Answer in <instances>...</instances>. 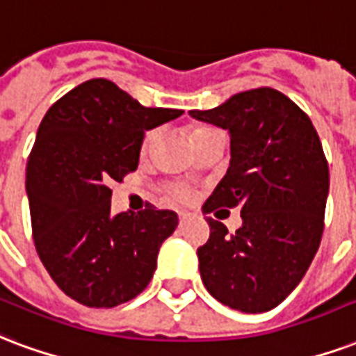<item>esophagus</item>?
Instances as JSON below:
<instances>
[{
    "label": "esophagus",
    "instance_id": "esophagus-1",
    "mask_svg": "<svg viewBox=\"0 0 356 356\" xmlns=\"http://www.w3.org/2000/svg\"><path fill=\"white\" fill-rule=\"evenodd\" d=\"M188 218H191V213H186V211L179 213V222H181V225H183V222H186Z\"/></svg>",
    "mask_w": 356,
    "mask_h": 356
}]
</instances>
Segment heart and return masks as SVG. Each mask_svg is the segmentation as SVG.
Returning <instances> with one entry per match:
<instances>
[{"label": "heart", "mask_w": 356, "mask_h": 356, "mask_svg": "<svg viewBox=\"0 0 356 356\" xmlns=\"http://www.w3.org/2000/svg\"><path fill=\"white\" fill-rule=\"evenodd\" d=\"M217 128H211V126H196L194 130H192V141L196 143V141H200L202 138H205V136H209L211 131H215ZM154 138H156V131L151 130L145 134L143 138V145H141V149H143V152H147L149 149H151L152 141H154ZM170 196L173 200H177V202H188L191 200V191L188 188H185V186H175L173 191L170 192Z\"/></svg>", "instance_id": "b5f03b06"}]
</instances>
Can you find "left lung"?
<instances>
[{"instance_id": "obj_1", "label": "left lung", "mask_w": 356, "mask_h": 356, "mask_svg": "<svg viewBox=\"0 0 356 356\" xmlns=\"http://www.w3.org/2000/svg\"><path fill=\"white\" fill-rule=\"evenodd\" d=\"M191 117L230 131V168L202 211L239 207L243 218L228 234L205 217L211 234L198 249L202 281L232 309L270 312L298 286L323 238L330 181L317 130L268 86Z\"/></svg>"}]
</instances>
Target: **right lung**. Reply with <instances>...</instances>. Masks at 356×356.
Returning <instances> with one entry per match:
<instances>
[{
    "label": "right lung",
    "mask_w": 356,
    "mask_h": 356,
    "mask_svg": "<svg viewBox=\"0 0 356 356\" xmlns=\"http://www.w3.org/2000/svg\"><path fill=\"white\" fill-rule=\"evenodd\" d=\"M183 115L143 107L107 79H90L47 111L26 165L38 254L62 291L86 307H115L149 285L177 213H111L113 181L138 170L147 130Z\"/></svg>",
    "instance_id": "add662e5"
}]
</instances>
